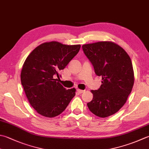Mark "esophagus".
Segmentation results:
<instances>
[{
	"label": "esophagus",
	"instance_id": "1",
	"mask_svg": "<svg viewBox=\"0 0 149 149\" xmlns=\"http://www.w3.org/2000/svg\"><path fill=\"white\" fill-rule=\"evenodd\" d=\"M77 91L78 92L79 94H82V93H83L84 92V90H80V89H77Z\"/></svg>",
	"mask_w": 149,
	"mask_h": 149
}]
</instances>
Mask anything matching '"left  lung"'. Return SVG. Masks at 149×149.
Returning <instances> with one entry per match:
<instances>
[{
  "mask_svg": "<svg viewBox=\"0 0 149 149\" xmlns=\"http://www.w3.org/2000/svg\"><path fill=\"white\" fill-rule=\"evenodd\" d=\"M82 48L95 74L102 77L100 88L92 90L94 97L87 106L98 117H109L124 105L132 91L134 81L132 61L121 46L112 42L87 44Z\"/></svg>",
  "mask_w": 149,
  "mask_h": 149,
  "instance_id": "left-lung-1",
  "label": "left lung"
}]
</instances>
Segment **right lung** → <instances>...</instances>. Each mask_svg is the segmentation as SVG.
<instances>
[{"label": "right lung", "mask_w": 149, "mask_h": 149, "mask_svg": "<svg viewBox=\"0 0 149 149\" xmlns=\"http://www.w3.org/2000/svg\"><path fill=\"white\" fill-rule=\"evenodd\" d=\"M80 48L79 45L45 42L26 58L20 74L21 84L31 107L39 114L47 118L59 116L75 96L74 88L66 90L59 83V72Z\"/></svg>", "instance_id": "add662e5"}]
</instances>
